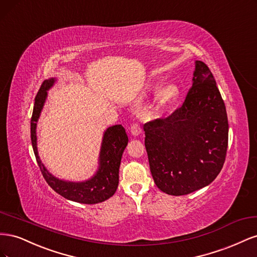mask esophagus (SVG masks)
Segmentation results:
<instances>
[{
  "mask_svg": "<svg viewBox=\"0 0 257 257\" xmlns=\"http://www.w3.org/2000/svg\"><path fill=\"white\" fill-rule=\"evenodd\" d=\"M131 133L134 136H137L142 133V126L139 125V123L133 122L131 124Z\"/></svg>",
  "mask_w": 257,
  "mask_h": 257,
  "instance_id": "obj_1",
  "label": "esophagus"
}]
</instances>
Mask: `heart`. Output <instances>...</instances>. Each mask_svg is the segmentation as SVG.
<instances>
[{"mask_svg":"<svg viewBox=\"0 0 257 257\" xmlns=\"http://www.w3.org/2000/svg\"><path fill=\"white\" fill-rule=\"evenodd\" d=\"M178 96V88L175 84H165L158 91L157 97H155V102L157 106L160 109H164L174 103V100Z\"/></svg>","mask_w":257,"mask_h":257,"instance_id":"b5f03b06","label":"heart"}]
</instances>
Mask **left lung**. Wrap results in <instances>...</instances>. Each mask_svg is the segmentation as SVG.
Masks as SVG:
<instances>
[{
  "label": "left lung",
  "mask_w": 257,
  "mask_h": 257,
  "mask_svg": "<svg viewBox=\"0 0 257 257\" xmlns=\"http://www.w3.org/2000/svg\"><path fill=\"white\" fill-rule=\"evenodd\" d=\"M145 146L154 183L180 196L211 183L226 158V108L212 73L196 61L193 84L181 107L144 125Z\"/></svg>",
  "instance_id": "left-lung-1"
}]
</instances>
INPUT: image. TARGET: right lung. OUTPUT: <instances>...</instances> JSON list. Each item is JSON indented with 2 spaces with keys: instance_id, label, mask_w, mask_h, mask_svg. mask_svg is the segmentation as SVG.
I'll use <instances>...</instances> for the list:
<instances>
[{
  "instance_id": "obj_1",
  "label": "right lung",
  "mask_w": 257,
  "mask_h": 257,
  "mask_svg": "<svg viewBox=\"0 0 257 257\" xmlns=\"http://www.w3.org/2000/svg\"><path fill=\"white\" fill-rule=\"evenodd\" d=\"M54 79L45 80L35 96L32 118H31V141L36 162L42 175L50 188L66 199L81 204H98L110 198L118 188L119 167L122 153L127 146L128 138L125 130L119 124L108 128L105 132L102 150H100V166L97 174L90 180L80 183L66 182L53 177L45 168L38 158L36 148V122L40 118L41 111L47 96V90L53 84Z\"/></svg>"
}]
</instances>
